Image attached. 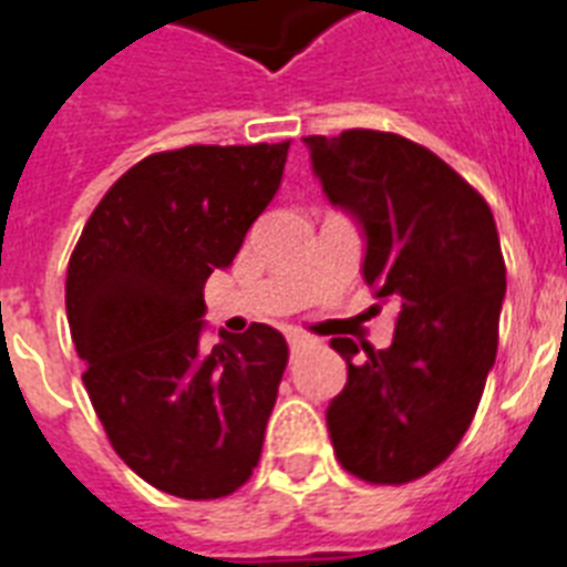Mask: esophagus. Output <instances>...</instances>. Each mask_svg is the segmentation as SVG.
<instances>
[{
  "instance_id": "1",
  "label": "esophagus",
  "mask_w": 567,
  "mask_h": 567,
  "mask_svg": "<svg viewBox=\"0 0 567 567\" xmlns=\"http://www.w3.org/2000/svg\"><path fill=\"white\" fill-rule=\"evenodd\" d=\"M285 337H288V346H291V349H297V346H306V342H311V337L308 334H302V331H285Z\"/></svg>"
}]
</instances>
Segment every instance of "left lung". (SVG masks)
I'll use <instances>...</instances> for the list:
<instances>
[{"instance_id":"left-lung-1","label":"left lung","mask_w":567,"mask_h":567,"mask_svg":"<svg viewBox=\"0 0 567 567\" xmlns=\"http://www.w3.org/2000/svg\"><path fill=\"white\" fill-rule=\"evenodd\" d=\"M328 204L363 236V279L398 306L389 349L334 337L349 380L326 409L337 461L403 484L453 453L496 363L504 259L487 202L453 166L392 132L302 137Z\"/></svg>"}]
</instances>
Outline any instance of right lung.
Wrapping results in <instances>:
<instances>
[{
    "label": "right lung",
    "instance_id": "1",
    "mask_svg": "<svg viewBox=\"0 0 567 567\" xmlns=\"http://www.w3.org/2000/svg\"><path fill=\"white\" fill-rule=\"evenodd\" d=\"M288 146L150 155L114 181L71 254L65 313L85 392L117 455L169 496L221 498L259 464L288 346L254 322L218 328L204 349V282L276 195Z\"/></svg>",
    "mask_w": 567,
    "mask_h": 567
}]
</instances>
